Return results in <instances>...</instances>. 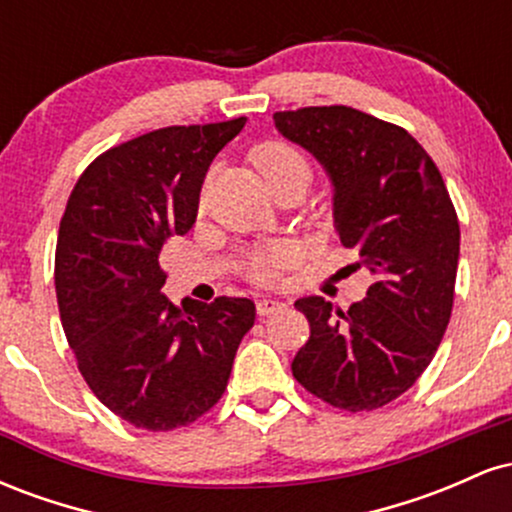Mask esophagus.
<instances>
[{
	"instance_id": "esophagus-1",
	"label": "esophagus",
	"mask_w": 512,
	"mask_h": 512,
	"mask_svg": "<svg viewBox=\"0 0 512 512\" xmlns=\"http://www.w3.org/2000/svg\"><path fill=\"white\" fill-rule=\"evenodd\" d=\"M281 308H286V303L276 301V298H262V301H257V315H274Z\"/></svg>"
}]
</instances>
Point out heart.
<instances>
[{
	"label": "heart",
	"instance_id": "heart-1",
	"mask_svg": "<svg viewBox=\"0 0 512 512\" xmlns=\"http://www.w3.org/2000/svg\"><path fill=\"white\" fill-rule=\"evenodd\" d=\"M255 163L262 170L264 178L269 182L281 178V175L305 173L308 175V161L296 146L284 142H269L262 144L255 151ZM293 252L286 245H267V248L255 250L245 262V272L257 284H272L279 279V274L286 267H291Z\"/></svg>",
	"mask_w": 512,
	"mask_h": 512
}]
</instances>
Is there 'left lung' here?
Returning a JSON list of instances; mask_svg holds the SVG:
<instances>
[{
    "label": "left lung",
    "mask_w": 512,
    "mask_h": 512,
    "mask_svg": "<svg viewBox=\"0 0 512 512\" xmlns=\"http://www.w3.org/2000/svg\"><path fill=\"white\" fill-rule=\"evenodd\" d=\"M274 125L322 163L334 185V226L375 281L349 310L298 298L310 339L293 378L346 411H373L409 390L448 330L460 221L443 175L404 127L346 105L274 113Z\"/></svg>",
    "instance_id": "left-lung-1"
}]
</instances>
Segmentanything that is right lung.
<instances>
[{
  "mask_svg": "<svg viewBox=\"0 0 512 512\" xmlns=\"http://www.w3.org/2000/svg\"><path fill=\"white\" fill-rule=\"evenodd\" d=\"M248 117L154 129L113 146L76 180L55 252L57 305L91 392L146 431L190 426L219 402L255 325L250 298L161 293L158 252L197 219L214 156Z\"/></svg>",
  "mask_w": 512,
  "mask_h": 512,
  "instance_id": "obj_1",
  "label": "right lung"
}]
</instances>
